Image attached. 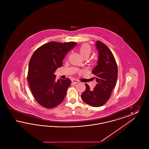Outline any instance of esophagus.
I'll use <instances>...</instances> for the list:
<instances>
[{"label": "esophagus", "instance_id": "34e87169", "mask_svg": "<svg viewBox=\"0 0 149 149\" xmlns=\"http://www.w3.org/2000/svg\"><path fill=\"white\" fill-rule=\"evenodd\" d=\"M72 82L74 83H79V81L78 80H77V79H72Z\"/></svg>", "mask_w": 149, "mask_h": 149}]
</instances>
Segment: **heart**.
Wrapping results in <instances>:
<instances>
[{
    "label": "heart",
    "instance_id": "heart-1",
    "mask_svg": "<svg viewBox=\"0 0 149 149\" xmlns=\"http://www.w3.org/2000/svg\"><path fill=\"white\" fill-rule=\"evenodd\" d=\"M78 51L82 57H88L92 52V47L88 43H84L79 47Z\"/></svg>",
    "mask_w": 149,
    "mask_h": 149
}]
</instances>
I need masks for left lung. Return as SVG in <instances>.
<instances>
[{
    "label": "left lung",
    "mask_w": 149,
    "mask_h": 149,
    "mask_svg": "<svg viewBox=\"0 0 149 149\" xmlns=\"http://www.w3.org/2000/svg\"><path fill=\"white\" fill-rule=\"evenodd\" d=\"M99 56L97 65L92 73L95 75L97 85L93 89L85 84L86 89L81 95V99L91 106L99 107L103 106L109 99L112 92L116 85L118 68L112 52L100 41L96 42Z\"/></svg>",
    "instance_id": "1"
}]
</instances>
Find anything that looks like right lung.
<instances>
[{
  "label": "right lung",
  "mask_w": 149,
  "mask_h": 149,
  "mask_svg": "<svg viewBox=\"0 0 149 149\" xmlns=\"http://www.w3.org/2000/svg\"><path fill=\"white\" fill-rule=\"evenodd\" d=\"M77 43L50 42L38 47L29 63L27 81L36 101L46 108L59 105L71 85L69 78L56 80L54 72L62 66L66 54Z\"/></svg>",
  "instance_id": "right-lung-1"
}]
</instances>
